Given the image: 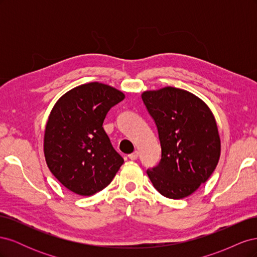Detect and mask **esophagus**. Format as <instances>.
Instances as JSON below:
<instances>
[{"instance_id": "1", "label": "esophagus", "mask_w": 257, "mask_h": 257, "mask_svg": "<svg viewBox=\"0 0 257 257\" xmlns=\"http://www.w3.org/2000/svg\"><path fill=\"white\" fill-rule=\"evenodd\" d=\"M138 151H135V152H133V153H131V154H128V159L130 160H132V161H135V160H137V158H138Z\"/></svg>"}]
</instances>
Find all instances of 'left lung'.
Listing matches in <instances>:
<instances>
[{
    "label": "left lung",
    "mask_w": 257,
    "mask_h": 257,
    "mask_svg": "<svg viewBox=\"0 0 257 257\" xmlns=\"http://www.w3.org/2000/svg\"><path fill=\"white\" fill-rule=\"evenodd\" d=\"M142 98L157 124L160 164L147 174L163 196H190L212 175L221 155L216 121L208 105L175 87L145 91Z\"/></svg>",
    "instance_id": "obj_1"
}]
</instances>
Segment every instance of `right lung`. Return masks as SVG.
<instances>
[{"label": "right lung", "instance_id": "1", "mask_svg": "<svg viewBox=\"0 0 257 257\" xmlns=\"http://www.w3.org/2000/svg\"><path fill=\"white\" fill-rule=\"evenodd\" d=\"M124 97L111 85L90 82L67 91L54 104L45 127L44 154L49 170L67 190L91 196L118 173L124 161L103 122Z\"/></svg>", "mask_w": 257, "mask_h": 257}]
</instances>
